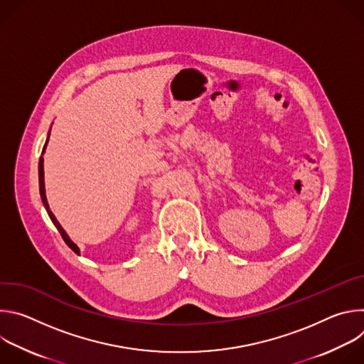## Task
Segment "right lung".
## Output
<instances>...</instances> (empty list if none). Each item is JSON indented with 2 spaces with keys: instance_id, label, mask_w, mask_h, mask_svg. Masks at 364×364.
Here are the masks:
<instances>
[{
  "instance_id": "add662e5",
  "label": "right lung",
  "mask_w": 364,
  "mask_h": 364,
  "mask_svg": "<svg viewBox=\"0 0 364 364\" xmlns=\"http://www.w3.org/2000/svg\"><path fill=\"white\" fill-rule=\"evenodd\" d=\"M47 141H48V138H47ZM47 141H46V144H44V148H46V145H47ZM44 148H43V151H44ZM38 183H40V196H41V200H43V204H44V207H46V210H47V213H48V218L51 219V222H53L55 226L58 228V230H59V233L62 235V237H63V240L66 242V245H68L75 253L79 255V247L69 239V236L66 235V232L63 230V228L59 225V222L56 220L55 215L51 213L50 207H48V203H47V198H46V190H44V170H43V159H41V157H40V161H38Z\"/></svg>"
}]
</instances>
